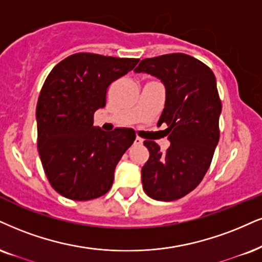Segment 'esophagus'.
<instances>
[{
    "mask_svg": "<svg viewBox=\"0 0 262 262\" xmlns=\"http://www.w3.org/2000/svg\"><path fill=\"white\" fill-rule=\"evenodd\" d=\"M142 143H143V140L140 137H136V140H135V146H141Z\"/></svg>",
    "mask_w": 262,
    "mask_h": 262,
    "instance_id": "34e87169",
    "label": "esophagus"
}]
</instances>
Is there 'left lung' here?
<instances>
[{
  "instance_id": "left-lung-1",
  "label": "left lung",
  "mask_w": 262,
  "mask_h": 262,
  "mask_svg": "<svg viewBox=\"0 0 262 262\" xmlns=\"http://www.w3.org/2000/svg\"><path fill=\"white\" fill-rule=\"evenodd\" d=\"M135 73L158 77L165 86V106L158 125L165 122L170 147L165 153L144 141L149 159L142 167L148 196L171 202L192 192L208 171L220 138L221 101L209 67L183 53L141 60Z\"/></svg>"
}]
</instances>
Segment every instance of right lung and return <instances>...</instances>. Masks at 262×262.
I'll return each instance as SVG.
<instances>
[{"mask_svg":"<svg viewBox=\"0 0 262 262\" xmlns=\"http://www.w3.org/2000/svg\"><path fill=\"white\" fill-rule=\"evenodd\" d=\"M140 59L76 53L58 63L42 86L36 106L37 149L51 186L73 200L105 194L114 171L136 135L93 126L105 105L109 85L131 72Z\"/></svg>","mask_w":262,"mask_h":262,"instance_id":"1","label":"right lung"}]
</instances>
